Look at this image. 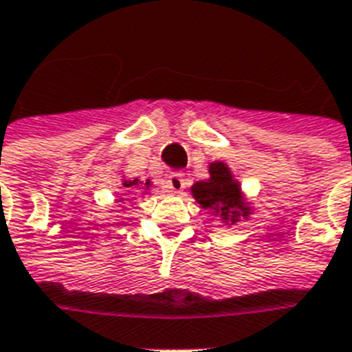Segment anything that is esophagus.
<instances>
[{"label": "esophagus", "mask_w": 352, "mask_h": 352, "mask_svg": "<svg viewBox=\"0 0 352 352\" xmlns=\"http://www.w3.org/2000/svg\"><path fill=\"white\" fill-rule=\"evenodd\" d=\"M184 186H186V179H184V175H181V173H173V175H169L168 181H166V188H168V192H171V194H181L184 190Z\"/></svg>", "instance_id": "obj_1"}]
</instances>
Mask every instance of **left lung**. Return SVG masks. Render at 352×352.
Instances as JSON below:
<instances>
[{
	"mask_svg": "<svg viewBox=\"0 0 352 352\" xmlns=\"http://www.w3.org/2000/svg\"><path fill=\"white\" fill-rule=\"evenodd\" d=\"M192 194L203 209L212 210L226 222L235 223L241 212L246 214V209H242L239 184L231 179L229 169L222 162L210 166V179L194 184Z\"/></svg>",
	"mask_w": 352,
	"mask_h": 352,
	"instance_id": "left-lung-1",
	"label": "left lung"
}]
</instances>
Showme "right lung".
<instances>
[{
    "label": "right lung",
    "instance_id": "obj_1",
    "mask_svg": "<svg viewBox=\"0 0 352 352\" xmlns=\"http://www.w3.org/2000/svg\"><path fill=\"white\" fill-rule=\"evenodd\" d=\"M134 184H138V181H126V183H124V186H134ZM145 184H149V181H147Z\"/></svg>",
    "mask_w": 352,
    "mask_h": 352
}]
</instances>
